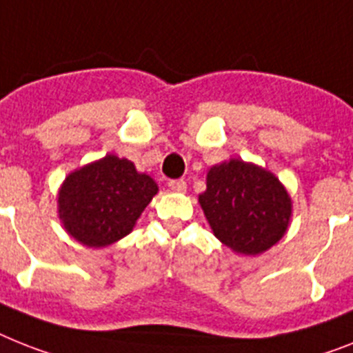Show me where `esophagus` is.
<instances>
[{"label":"esophagus","instance_id":"esophagus-1","mask_svg":"<svg viewBox=\"0 0 353 353\" xmlns=\"http://www.w3.org/2000/svg\"><path fill=\"white\" fill-rule=\"evenodd\" d=\"M168 188H170L171 191H176V193H183V191L188 189V183H185V180L182 179L170 180V182H168Z\"/></svg>","mask_w":353,"mask_h":353}]
</instances>
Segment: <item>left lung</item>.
Instances as JSON below:
<instances>
[{
    "label": "left lung",
    "mask_w": 353,
    "mask_h": 353,
    "mask_svg": "<svg viewBox=\"0 0 353 353\" xmlns=\"http://www.w3.org/2000/svg\"><path fill=\"white\" fill-rule=\"evenodd\" d=\"M198 200L218 240L249 256L281 240L292 211L274 174L238 159L211 168Z\"/></svg>",
    "instance_id": "left-lung-1"
}]
</instances>
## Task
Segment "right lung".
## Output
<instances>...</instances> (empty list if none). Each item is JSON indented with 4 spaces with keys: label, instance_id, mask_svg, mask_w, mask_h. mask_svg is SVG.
Listing matches in <instances>:
<instances>
[{
    "label": "right lung",
    "instance_id": "1",
    "mask_svg": "<svg viewBox=\"0 0 353 353\" xmlns=\"http://www.w3.org/2000/svg\"><path fill=\"white\" fill-rule=\"evenodd\" d=\"M159 188L133 162L106 155L65 180L59 191V218L75 240L88 247H106L135 225Z\"/></svg>",
    "mask_w": 353,
    "mask_h": 353
}]
</instances>
